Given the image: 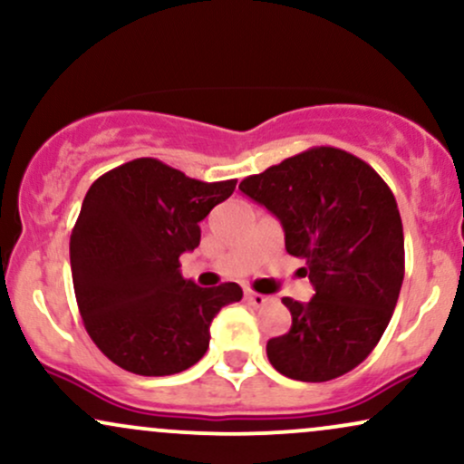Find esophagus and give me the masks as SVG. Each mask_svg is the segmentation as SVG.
Here are the masks:
<instances>
[{
    "label": "esophagus",
    "instance_id": "esophagus-1",
    "mask_svg": "<svg viewBox=\"0 0 464 464\" xmlns=\"http://www.w3.org/2000/svg\"><path fill=\"white\" fill-rule=\"evenodd\" d=\"M244 296H246V301L250 303V305H255V307H262V305H266V303L270 301L266 295H259V292H250V290Z\"/></svg>",
    "mask_w": 464,
    "mask_h": 464
}]
</instances>
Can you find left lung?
Returning <instances> with one entry per match:
<instances>
[{
	"label": "left lung",
	"mask_w": 464,
	"mask_h": 464,
	"mask_svg": "<svg viewBox=\"0 0 464 464\" xmlns=\"http://www.w3.org/2000/svg\"><path fill=\"white\" fill-rule=\"evenodd\" d=\"M281 222L285 250L305 259L314 296H285L292 327L266 344L299 382H329L369 358L403 284V227L384 179L353 154L318 146L239 183Z\"/></svg>",
	"instance_id": "8db88e82"
}]
</instances>
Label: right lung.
I'll list each match as a JSON object with an SVG mask.
<instances>
[{"label":"right lung","instance_id":"1","mask_svg":"<svg viewBox=\"0 0 464 464\" xmlns=\"http://www.w3.org/2000/svg\"><path fill=\"white\" fill-rule=\"evenodd\" d=\"M236 183H202L143 157L89 188L69 239L73 292L87 334L124 371L161 377L194 366L216 314L242 299L237 284L183 279L179 262Z\"/></svg>","mask_w":464,"mask_h":464}]
</instances>
